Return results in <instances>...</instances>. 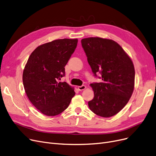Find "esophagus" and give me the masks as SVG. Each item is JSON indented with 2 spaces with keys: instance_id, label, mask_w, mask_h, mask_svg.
Instances as JSON below:
<instances>
[{
  "instance_id": "obj_1",
  "label": "esophagus",
  "mask_w": 156,
  "mask_h": 156,
  "mask_svg": "<svg viewBox=\"0 0 156 156\" xmlns=\"http://www.w3.org/2000/svg\"><path fill=\"white\" fill-rule=\"evenodd\" d=\"M86 89V86L85 85H82V86H78V89L79 90H83Z\"/></svg>"
}]
</instances>
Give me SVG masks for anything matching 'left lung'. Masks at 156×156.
<instances>
[{"instance_id":"1","label":"left lung","mask_w":156,"mask_h":156,"mask_svg":"<svg viewBox=\"0 0 156 156\" xmlns=\"http://www.w3.org/2000/svg\"><path fill=\"white\" fill-rule=\"evenodd\" d=\"M82 45L95 76L102 82L90 84L94 92L90 110L103 117L118 113L128 103L134 87V67L131 58L115 41L101 37L82 39Z\"/></svg>"}]
</instances>
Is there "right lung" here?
I'll use <instances>...</instances> for the list:
<instances>
[{
    "label": "right lung",
    "instance_id": "right-lung-1",
    "mask_svg": "<svg viewBox=\"0 0 156 156\" xmlns=\"http://www.w3.org/2000/svg\"><path fill=\"white\" fill-rule=\"evenodd\" d=\"M77 39L54 40L32 51L23 72V83L29 99L47 116H55L69 106L75 95L73 88L60 82L64 67L75 50Z\"/></svg>",
    "mask_w": 156,
    "mask_h": 156
}]
</instances>
